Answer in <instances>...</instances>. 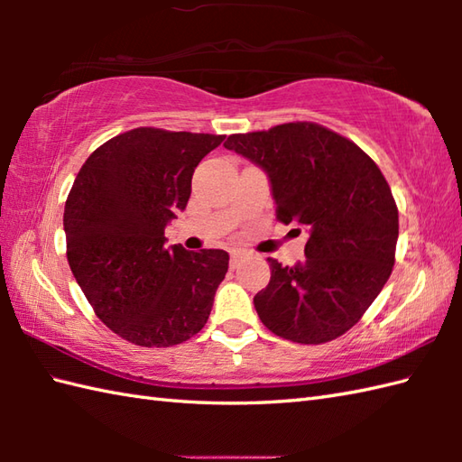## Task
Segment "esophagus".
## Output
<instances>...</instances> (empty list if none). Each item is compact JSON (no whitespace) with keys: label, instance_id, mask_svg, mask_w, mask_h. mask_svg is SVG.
Segmentation results:
<instances>
[{"label":"esophagus","instance_id":"obj_1","mask_svg":"<svg viewBox=\"0 0 462 462\" xmlns=\"http://www.w3.org/2000/svg\"><path fill=\"white\" fill-rule=\"evenodd\" d=\"M246 258V254H242V252H234L232 256H230V268L234 270V268H238L240 266V262Z\"/></svg>","mask_w":462,"mask_h":462}]
</instances>
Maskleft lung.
Segmentation results:
<instances>
[{
  "label": "left lung",
  "mask_w": 462,
  "mask_h": 462,
  "mask_svg": "<svg viewBox=\"0 0 462 462\" xmlns=\"http://www.w3.org/2000/svg\"><path fill=\"white\" fill-rule=\"evenodd\" d=\"M224 146L268 174L276 218L310 232L303 262L268 258L270 283L254 296L262 323L306 346L343 336L395 263L399 212L385 176L356 143L316 123L230 134Z\"/></svg>",
  "instance_id": "obj_1"
}]
</instances>
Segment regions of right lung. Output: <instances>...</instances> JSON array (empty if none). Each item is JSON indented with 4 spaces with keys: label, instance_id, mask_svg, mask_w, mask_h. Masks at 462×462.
Segmentation results:
<instances>
[{
    "label": "right lung",
    "instance_id": "add662e5",
    "mask_svg": "<svg viewBox=\"0 0 462 462\" xmlns=\"http://www.w3.org/2000/svg\"><path fill=\"white\" fill-rule=\"evenodd\" d=\"M224 134L139 126L81 166L67 196V260L97 318L141 347H171L208 321L228 252L166 248L164 228L190 199L192 172Z\"/></svg>",
    "mask_w": 462,
    "mask_h": 462
}]
</instances>
